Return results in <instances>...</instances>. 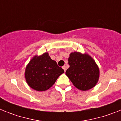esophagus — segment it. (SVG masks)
Segmentation results:
<instances>
[{
    "instance_id": "obj_1",
    "label": "esophagus",
    "mask_w": 121,
    "mask_h": 121,
    "mask_svg": "<svg viewBox=\"0 0 121 121\" xmlns=\"http://www.w3.org/2000/svg\"><path fill=\"white\" fill-rule=\"evenodd\" d=\"M63 70L65 71V72H66V66H63Z\"/></svg>"
}]
</instances>
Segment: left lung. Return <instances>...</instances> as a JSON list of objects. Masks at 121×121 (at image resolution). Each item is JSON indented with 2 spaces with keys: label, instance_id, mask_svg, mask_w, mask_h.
<instances>
[{
  "label": "left lung",
  "instance_id": "1",
  "mask_svg": "<svg viewBox=\"0 0 121 121\" xmlns=\"http://www.w3.org/2000/svg\"><path fill=\"white\" fill-rule=\"evenodd\" d=\"M70 67L66 75L77 89L87 91L96 85L100 71L94 60L88 53L72 52L68 58Z\"/></svg>",
  "mask_w": 121,
  "mask_h": 121
}]
</instances>
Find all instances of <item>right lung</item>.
<instances>
[{"label": "right lung", "instance_id": "add662e5", "mask_svg": "<svg viewBox=\"0 0 121 121\" xmlns=\"http://www.w3.org/2000/svg\"><path fill=\"white\" fill-rule=\"evenodd\" d=\"M63 73V69L46 52L39 56L36 55L31 58L26 68L25 78L30 88L44 91L52 87Z\"/></svg>", "mask_w": 121, "mask_h": 121}]
</instances>
